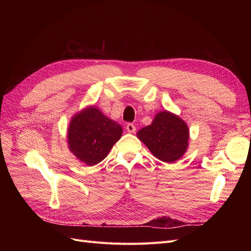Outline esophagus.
I'll return each instance as SVG.
<instances>
[{"mask_svg":"<svg viewBox=\"0 0 251 251\" xmlns=\"http://www.w3.org/2000/svg\"><path fill=\"white\" fill-rule=\"evenodd\" d=\"M126 128V131L128 133H135V131H136V127H135V126L133 124H127Z\"/></svg>","mask_w":251,"mask_h":251,"instance_id":"34e87169","label":"esophagus"}]
</instances>
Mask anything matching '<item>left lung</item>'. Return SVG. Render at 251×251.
Listing matches in <instances>:
<instances>
[{
    "label": "left lung",
    "instance_id": "8db88e82",
    "mask_svg": "<svg viewBox=\"0 0 251 251\" xmlns=\"http://www.w3.org/2000/svg\"><path fill=\"white\" fill-rule=\"evenodd\" d=\"M151 154L159 160L173 163L183 156L188 148L189 130L185 121L170 111H161L150 126L137 133Z\"/></svg>",
    "mask_w": 251,
    "mask_h": 251
}]
</instances>
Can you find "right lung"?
Masks as SVG:
<instances>
[{"instance_id": "add662e5", "label": "right lung", "mask_w": 251, "mask_h": 251, "mask_svg": "<svg viewBox=\"0 0 251 251\" xmlns=\"http://www.w3.org/2000/svg\"><path fill=\"white\" fill-rule=\"evenodd\" d=\"M121 136L120 125L103 115L95 105H89L72 116L67 142L70 151L79 161L92 166L108 156Z\"/></svg>"}]
</instances>
